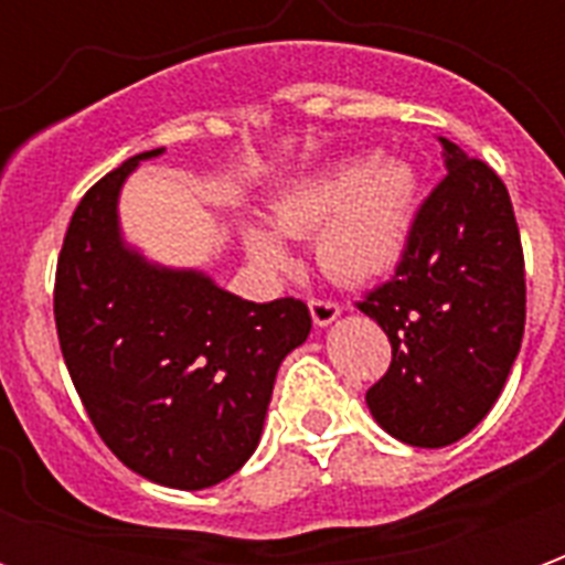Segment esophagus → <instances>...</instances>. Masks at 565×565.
Returning a JSON list of instances; mask_svg holds the SVG:
<instances>
[{
    "instance_id": "obj_1",
    "label": "esophagus",
    "mask_w": 565,
    "mask_h": 565,
    "mask_svg": "<svg viewBox=\"0 0 565 565\" xmlns=\"http://www.w3.org/2000/svg\"><path fill=\"white\" fill-rule=\"evenodd\" d=\"M308 308H311V318H315V323L318 327H330L332 320L342 315V308H339V302H332V299H311L308 302Z\"/></svg>"
}]
</instances>
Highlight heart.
I'll list each match as a JSON object with an SVG mask.
<instances>
[{
	"label": "heart",
	"mask_w": 565,
	"mask_h": 565,
	"mask_svg": "<svg viewBox=\"0 0 565 565\" xmlns=\"http://www.w3.org/2000/svg\"><path fill=\"white\" fill-rule=\"evenodd\" d=\"M415 199L417 178L408 162L384 157L342 162L278 199L271 226L290 238L318 233L320 269L335 281H372L403 257ZM245 245L263 269H287V250L263 226H247Z\"/></svg>",
	"instance_id": "1"
}]
</instances>
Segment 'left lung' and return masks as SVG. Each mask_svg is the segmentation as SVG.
Segmentation results:
<instances>
[{
  "instance_id": "8db88e82",
  "label": "left lung",
  "mask_w": 565,
  "mask_h": 565,
  "mask_svg": "<svg viewBox=\"0 0 565 565\" xmlns=\"http://www.w3.org/2000/svg\"><path fill=\"white\" fill-rule=\"evenodd\" d=\"M441 145L448 174L420 202L393 278L356 302L393 348L391 369L366 393L369 412L415 448L454 445L484 420L526 323L509 190L487 162Z\"/></svg>"
}]
</instances>
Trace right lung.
Listing matches in <instances>:
<instances>
[{"instance_id":"1","label":"right lung","mask_w":565,"mask_h":565,"mask_svg":"<svg viewBox=\"0 0 565 565\" xmlns=\"http://www.w3.org/2000/svg\"><path fill=\"white\" fill-rule=\"evenodd\" d=\"M129 157L84 193L56 259L60 351L96 433L153 484L202 490L257 450L281 360L306 342L302 299L247 302L209 275L162 269L117 226Z\"/></svg>"}]
</instances>
